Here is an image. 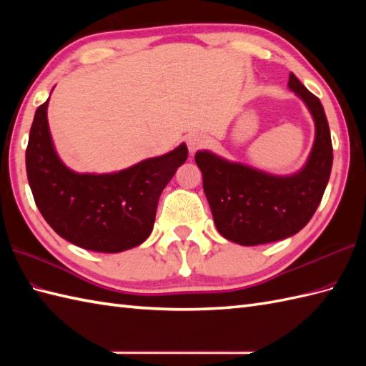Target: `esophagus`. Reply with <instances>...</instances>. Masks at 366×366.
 Instances as JSON below:
<instances>
[{"label":"esophagus","mask_w":366,"mask_h":366,"mask_svg":"<svg viewBox=\"0 0 366 366\" xmlns=\"http://www.w3.org/2000/svg\"><path fill=\"white\" fill-rule=\"evenodd\" d=\"M206 144V137L204 135H199V134H195V135H190L187 138V146L190 152H197L198 149H201V147H204Z\"/></svg>","instance_id":"1"}]
</instances>
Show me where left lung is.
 I'll list each match as a JSON object with an SVG mask.
<instances>
[{
	"label": "left lung",
	"mask_w": 366,
	"mask_h": 366,
	"mask_svg": "<svg viewBox=\"0 0 366 366\" xmlns=\"http://www.w3.org/2000/svg\"><path fill=\"white\" fill-rule=\"evenodd\" d=\"M290 86L312 112L316 138L305 168L280 177L199 151L195 162L215 227L240 245L275 242L299 232L312 220L327 187L333 149L321 100L290 74Z\"/></svg>",
	"instance_id": "1"
}]
</instances>
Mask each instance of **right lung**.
<instances>
[{"label":"right lung","mask_w":366,"mask_h":366,"mask_svg":"<svg viewBox=\"0 0 366 366\" xmlns=\"http://www.w3.org/2000/svg\"><path fill=\"white\" fill-rule=\"evenodd\" d=\"M49 100L36 110L26 147V174L36 206L56 234L76 247L118 253L151 234L163 189L187 160L184 143L112 174H79L54 152Z\"/></svg>","instance_id":"1"}]
</instances>
